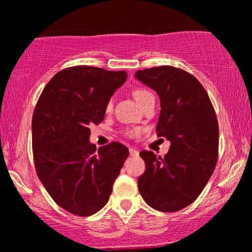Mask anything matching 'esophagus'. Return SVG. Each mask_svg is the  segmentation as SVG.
Returning <instances> with one entry per match:
<instances>
[{
  "instance_id": "1",
  "label": "esophagus",
  "mask_w": 252,
  "mask_h": 252,
  "mask_svg": "<svg viewBox=\"0 0 252 252\" xmlns=\"http://www.w3.org/2000/svg\"><path fill=\"white\" fill-rule=\"evenodd\" d=\"M129 153H130V156H131V157H138V154H139L138 151L132 149V147H130V149H129Z\"/></svg>"
}]
</instances>
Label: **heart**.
Segmentation results:
<instances>
[{
	"instance_id": "obj_1",
	"label": "heart",
	"mask_w": 252,
	"mask_h": 252,
	"mask_svg": "<svg viewBox=\"0 0 252 252\" xmlns=\"http://www.w3.org/2000/svg\"><path fill=\"white\" fill-rule=\"evenodd\" d=\"M133 96H135V99L137 100V102H138L139 105H142V103L145 101V100L151 98V96H153V94L150 91H147V90H145V89H137L136 91L133 92ZM112 108H113V100L109 99L108 101H107V103H106L105 110H106L107 113H108V112H110V110H112ZM126 135L132 136L133 135V131H126Z\"/></svg>"
}]
</instances>
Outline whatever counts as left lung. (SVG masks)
Wrapping results in <instances>:
<instances>
[{
	"label": "left lung",
	"mask_w": 252,
	"mask_h": 252,
	"mask_svg": "<svg viewBox=\"0 0 252 252\" xmlns=\"http://www.w3.org/2000/svg\"><path fill=\"white\" fill-rule=\"evenodd\" d=\"M135 77L158 93V137L170 142L168 153L142 151L145 172L138 179L143 199L154 210L176 212L197 199L214 172L219 126L209 94L196 77L169 65L138 70Z\"/></svg>",
	"instance_id": "obj_1"
}]
</instances>
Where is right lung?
Masks as SVG:
<instances>
[{
    "instance_id": "1",
    "label": "right lung",
    "mask_w": 252,
    "mask_h": 252,
    "mask_svg": "<svg viewBox=\"0 0 252 252\" xmlns=\"http://www.w3.org/2000/svg\"><path fill=\"white\" fill-rule=\"evenodd\" d=\"M126 71L76 65L56 73L40 95L32 117L33 159L39 180L58 205L78 217L108 202L129 156L113 142L96 150L91 124L105 119L106 103L126 80Z\"/></svg>"
}]
</instances>
